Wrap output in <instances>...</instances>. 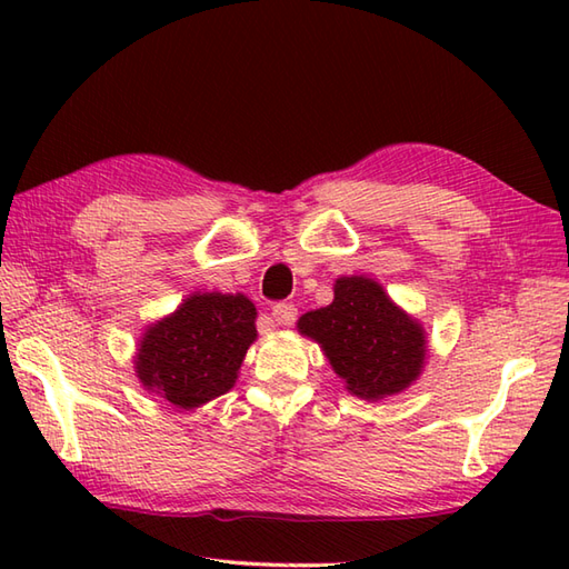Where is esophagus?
I'll use <instances>...</instances> for the list:
<instances>
[{"label":"esophagus","mask_w":569,"mask_h":569,"mask_svg":"<svg viewBox=\"0 0 569 569\" xmlns=\"http://www.w3.org/2000/svg\"><path fill=\"white\" fill-rule=\"evenodd\" d=\"M271 316L278 325H293L296 318H298V308L293 303H276Z\"/></svg>","instance_id":"esophagus-1"}]
</instances>
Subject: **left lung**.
I'll return each instance as SVG.
<instances>
[{
	"label": "left lung",
	"mask_w": 569,
	"mask_h": 569,
	"mask_svg": "<svg viewBox=\"0 0 569 569\" xmlns=\"http://www.w3.org/2000/svg\"><path fill=\"white\" fill-rule=\"evenodd\" d=\"M298 332L316 340L347 391L367 401L401 393L426 365V330L367 276L335 281V300L298 320Z\"/></svg>",
	"instance_id": "left-lung-1"
}]
</instances>
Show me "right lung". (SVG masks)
<instances>
[{"label": "right lung", "mask_w": 569, "mask_h": 569, "mask_svg": "<svg viewBox=\"0 0 569 569\" xmlns=\"http://www.w3.org/2000/svg\"><path fill=\"white\" fill-rule=\"evenodd\" d=\"M253 320L247 296L192 293L143 332L134 359L143 389L186 410L227 393L257 340Z\"/></svg>", "instance_id": "add662e5"}]
</instances>
